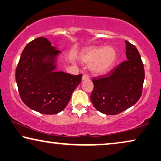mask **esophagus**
<instances>
[{
  "mask_svg": "<svg viewBox=\"0 0 161 161\" xmlns=\"http://www.w3.org/2000/svg\"><path fill=\"white\" fill-rule=\"evenodd\" d=\"M88 79H89V77H88V75H86V74H84L82 77V80H88Z\"/></svg>",
  "mask_w": 161,
  "mask_h": 161,
  "instance_id": "esophagus-1",
  "label": "esophagus"
}]
</instances>
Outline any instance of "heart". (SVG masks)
Returning a JSON list of instances; mask_svg holds the SVG:
<instances>
[{
  "mask_svg": "<svg viewBox=\"0 0 161 161\" xmlns=\"http://www.w3.org/2000/svg\"><path fill=\"white\" fill-rule=\"evenodd\" d=\"M117 58V52L112 46H89L79 54L80 61L86 64H92V71L98 75L108 73L115 64Z\"/></svg>",
  "mask_w": 161,
  "mask_h": 161,
  "instance_id": "heart-1",
  "label": "heart"
}]
</instances>
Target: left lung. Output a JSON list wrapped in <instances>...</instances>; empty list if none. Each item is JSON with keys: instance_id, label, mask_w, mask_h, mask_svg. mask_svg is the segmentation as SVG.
<instances>
[{"instance_id": "left-lung-1", "label": "left lung", "mask_w": 161, "mask_h": 161, "mask_svg": "<svg viewBox=\"0 0 161 161\" xmlns=\"http://www.w3.org/2000/svg\"><path fill=\"white\" fill-rule=\"evenodd\" d=\"M125 45L126 61L92 80L91 100L94 108L105 115L125 111L136 104L142 94L144 69L140 54L129 41H125Z\"/></svg>"}]
</instances>
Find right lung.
Segmentation results:
<instances>
[{"label":"right lung","instance_id":"1","mask_svg":"<svg viewBox=\"0 0 161 161\" xmlns=\"http://www.w3.org/2000/svg\"><path fill=\"white\" fill-rule=\"evenodd\" d=\"M61 52L47 38L40 37L27 44L16 69L19 93L30 109L46 115L57 114L65 108L82 75L57 71Z\"/></svg>","mask_w":161,"mask_h":161}]
</instances>
